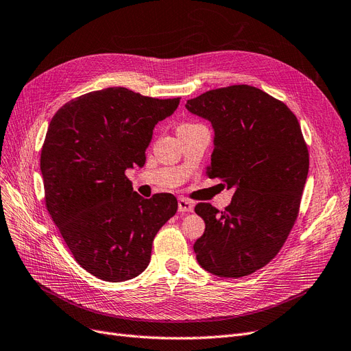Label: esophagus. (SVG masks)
<instances>
[{"label": "esophagus", "instance_id": "esophagus-1", "mask_svg": "<svg viewBox=\"0 0 351 351\" xmlns=\"http://www.w3.org/2000/svg\"><path fill=\"white\" fill-rule=\"evenodd\" d=\"M193 208H194L193 202H190V200H187V199H184V197L178 199V212H180V213L193 212Z\"/></svg>", "mask_w": 351, "mask_h": 351}]
</instances>
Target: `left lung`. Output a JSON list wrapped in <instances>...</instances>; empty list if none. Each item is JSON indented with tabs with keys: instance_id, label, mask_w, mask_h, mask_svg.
I'll return each instance as SVG.
<instances>
[{
	"instance_id": "obj_1",
	"label": "left lung",
	"mask_w": 351,
	"mask_h": 351,
	"mask_svg": "<svg viewBox=\"0 0 351 351\" xmlns=\"http://www.w3.org/2000/svg\"><path fill=\"white\" fill-rule=\"evenodd\" d=\"M186 108L213 125L206 174L234 190L221 212L195 206L206 223L195 258L217 276L250 275L278 255L300 213L310 167L300 122L282 101L249 85L207 90Z\"/></svg>"
}]
</instances>
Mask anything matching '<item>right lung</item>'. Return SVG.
Instances as JSON below:
<instances>
[{
  "mask_svg": "<svg viewBox=\"0 0 351 351\" xmlns=\"http://www.w3.org/2000/svg\"><path fill=\"white\" fill-rule=\"evenodd\" d=\"M178 104L108 88L75 97L51 118L40 157L47 212L76 262L104 281L141 274L154 237L177 212L173 194L144 199L125 171L144 165L154 127Z\"/></svg>",
  "mask_w": 351,
  "mask_h": 351,
  "instance_id": "1",
  "label": "right lung"
}]
</instances>
